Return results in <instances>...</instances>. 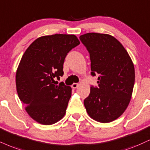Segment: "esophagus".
<instances>
[{
    "instance_id": "esophagus-1",
    "label": "esophagus",
    "mask_w": 150,
    "mask_h": 150,
    "mask_svg": "<svg viewBox=\"0 0 150 150\" xmlns=\"http://www.w3.org/2000/svg\"><path fill=\"white\" fill-rule=\"evenodd\" d=\"M79 86V84H77V83H73V84H72V88H76L77 86Z\"/></svg>"
}]
</instances>
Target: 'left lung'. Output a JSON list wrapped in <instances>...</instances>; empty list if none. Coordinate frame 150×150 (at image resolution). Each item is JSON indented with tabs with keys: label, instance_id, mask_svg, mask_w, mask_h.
<instances>
[{
	"label": "left lung",
	"instance_id": "8db88e82",
	"mask_svg": "<svg viewBox=\"0 0 150 150\" xmlns=\"http://www.w3.org/2000/svg\"><path fill=\"white\" fill-rule=\"evenodd\" d=\"M90 55L91 74L98 75V87L91 86L84 104L91 118L100 122L115 120L129 103L135 81L134 66L123 45L107 34L79 37Z\"/></svg>",
	"mask_w": 150,
	"mask_h": 150
}]
</instances>
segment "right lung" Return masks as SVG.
Here are the masks:
<instances>
[{"mask_svg": "<svg viewBox=\"0 0 150 150\" xmlns=\"http://www.w3.org/2000/svg\"><path fill=\"white\" fill-rule=\"evenodd\" d=\"M80 42L74 35L43 36L32 43L23 55L16 74L18 97L25 110L37 122L50 125L64 116L71 86L64 82L55 85L63 76L66 55Z\"/></svg>", "mask_w": 150, "mask_h": 150, "instance_id": "1", "label": "right lung"}]
</instances>
